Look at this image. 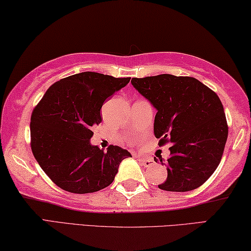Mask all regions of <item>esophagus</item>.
<instances>
[{
  "instance_id": "esophagus-1",
  "label": "esophagus",
  "mask_w": 251,
  "mask_h": 251,
  "mask_svg": "<svg viewBox=\"0 0 251 251\" xmlns=\"http://www.w3.org/2000/svg\"><path fill=\"white\" fill-rule=\"evenodd\" d=\"M139 161L146 166V168H150L151 165H153V160L149 159V157H139Z\"/></svg>"
}]
</instances>
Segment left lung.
I'll return each instance as SVG.
<instances>
[{
    "label": "left lung",
    "mask_w": 251,
    "mask_h": 251,
    "mask_svg": "<svg viewBox=\"0 0 251 251\" xmlns=\"http://www.w3.org/2000/svg\"><path fill=\"white\" fill-rule=\"evenodd\" d=\"M131 82L157 110L154 134L159 146L173 144L165 163L159 157L168 168V177L159 188L188 192L203 185L219 165L228 137L216 92L196 78L169 74L132 78Z\"/></svg>",
    "instance_id": "1"
}]
</instances>
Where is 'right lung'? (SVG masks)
Returning a JSON list of instances; mask_svg holds the SVG:
<instances>
[{"instance_id": "1", "label": "right lung", "mask_w": 251, "mask_h": 251, "mask_svg": "<svg viewBox=\"0 0 251 251\" xmlns=\"http://www.w3.org/2000/svg\"><path fill=\"white\" fill-rule=\"evenodd\" d=\"M130 79L92 72L73 75L52 83L34 108L32 152L61 190L75 194L102 190L113 182L121 161L131 156L120 147L109 146L104 152L90 144L104 100Z\"/></svg>"}]
</instances>
